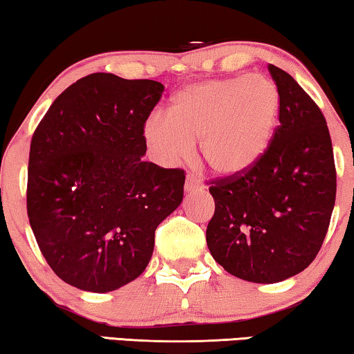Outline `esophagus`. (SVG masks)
Wrapping results in <instances>:
<instances>
[{"label":"esophagus","instance_id":"1","mask_svg":"<svg viewBox=\"0 0 354 354\" xmlns=\"http://www.w3.org/2000/svg\"><path fill=\"white\" fill-rule=\"evenodd\" d=\"M201 188H203V183H201L200 178H198L195 174L188 172L187 174V180H185V192L195 193L198 190H201Z\"/></svg>","mask_w":354,"mask_h":354}]
</instances>
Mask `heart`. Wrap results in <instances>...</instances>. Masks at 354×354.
I'll return each mask as SVG.
<instances>
[{
    "mask_svg": "<svg viewBox=\"0 0 354 354\" xmlns=\"http://www.w3.org/2000/svg\"><path fill=\"white\" fill-rule=\"evenodd\" d=\"M280 115L277 85L264 75L196 82L178 90L169 115H149L143 135L164 162H178L201 140L205 162L217 176L248 172L269 151Z\"/></svg>",
    "mask_w": 354,
    "mask_h": 354,
    "instance_id": "b5f03b06",
    "label": "heart"
}]
</instances>
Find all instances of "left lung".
I'll return each instance as SVG.
<instances>
[{
  "mask_svg": "<svg viewBox=\"0 0 354 354\" xmlns=\"http://www.w3.org/2000/svg\"><path fill=\"white\" fill-rule=\"evenodd\" d=\"M268 69L280 93V125L251 171L212 182L216 211L206 229L216 263L254 283L282 282L313 263L337 195L322 111L292 75L274 64Z\"/></svg>",
  "mask_w": 354,
  "mask_h": 354,
  "instance_id": "left-lung-1",
  "label": "left lung"
}]
</instances>
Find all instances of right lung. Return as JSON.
Wrapping results in <instances>:
<instances>
[{"label": "right lung", "instance_id": "obj_1", "mask_svg": "<svg viewBox=\"0 0 354 354\" xmlns=\"http://www.w3.org/2000/svg\"><path fill=\"white\" fill-rule=\"evenodd\" d=\"M164 85L96 72L53 101L30 143L27 214L66 283L106 293L147 269L154 230L182 203L185 171L143 161Z\"/></svg>", "mask_w": 354, "mask_h": 354}]
</instances>
